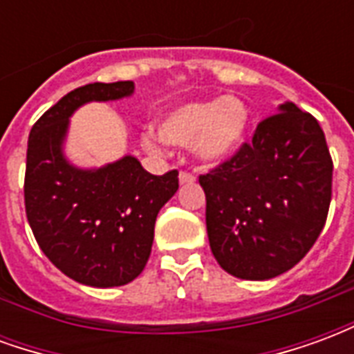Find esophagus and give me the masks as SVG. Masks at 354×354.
<instances>
[{"label":"esophagus","mask_w":354,"mask_h":354,"mask_svg":"<svg viewBox=\"0 0 354 354\" xmlns=\"http://www.w3.org/2000/svg\"><path fill=\"white\" fill-rule=\"evenodd\" d=\"M195 182V174L189 172V170H182L180 172V184L182 185H187V184H193Z\"/></svg>","instance_id":"obj_1"}]
</instances>
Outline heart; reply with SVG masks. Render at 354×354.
<instances>
[{
	"mask_svg": "<svg viewBox=\"0 0 354 354\" xmlns=\"http://www.w3.org/2000/svg\"><path fill=\"white\" fill-rule=\"evenodd\" d=\"M248 108L235 96L185 104L159 123V138L174 147H193L203 161L220 162L237 151L246 129ZM146 144L153 147L147 136Z\"/></svg>",
	"mask_w": 354,
	"mask_h": 354,
	"instance_id": "b5f03b06",
	"label": "heart"
}]
</instances>
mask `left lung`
Wrapping results in <instances>:
<instances>
[{
	"instance_id": "8db88e82",
	"label": "left lung",
	"mask_w": 354,
	"mask_h": 354,
	"mask_svg": "<svg viewBox=\"0 0 354 354\" xmlns=\"http://www.w3.org/2000/svg\"><path fill=\"white\" fill-rule=\"evenodd\" d=\"M334 162L319 121L296 104L261 119L252 142L201 174L216 261L246 281L288 271L319 239Z\"/></svg>"
}]
</instances>
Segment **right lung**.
Segmentation results:
<instances>
[{
	"instance_id": "obj_1",
	"label": "right lung",
	"mask_w": 354,
	"mask_h": 354,
	"mask_svg": "<svg viewBox=\"0 0 354 354\" xmlns=\"http://www.w3.org/2000/svg\"><path fill=\"white\" fill-rule=\"evenodd\" d=\"M132 91V81L73 88L35 121L28 138L24 207L35 241L62 273L96 288L121 286L144 271L157 214L178 189V170L155 176L134 157L98 170L66 162L60 146L73 109Z\"/></svg>"
}]
</instances>
